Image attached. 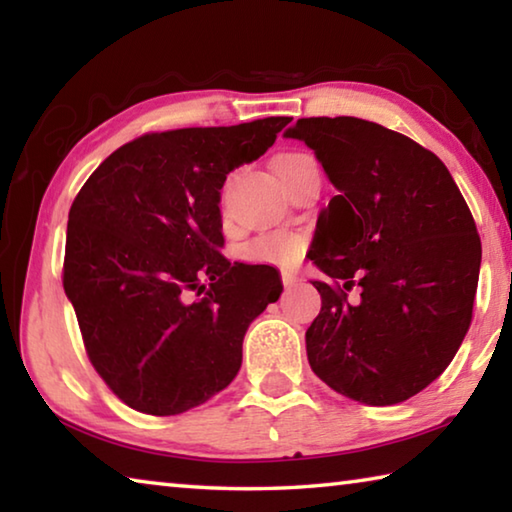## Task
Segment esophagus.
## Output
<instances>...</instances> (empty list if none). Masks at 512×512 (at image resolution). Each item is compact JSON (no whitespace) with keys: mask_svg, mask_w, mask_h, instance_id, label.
<instances>
[{"mask_svg":"<svg viewBox=\"0 0 512 512\" xmlns=\"http://www.w3.org/2000/svg\"><path fill=\"white\" fill-rule=\"evenodd\" d=\"M298 282H300L298 273H293V271H282V284H284V287L291 289V287H296Z\"/></svg>","mask_w":512,"mask_h":512,"instance_id":"1","label":"esophagus"}]
</instances>
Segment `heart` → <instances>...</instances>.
<instances>
[{
  "label": "heart",
  "mask_w": 512,
  "mask_h": 512,
  "mask_svg": "<svg viewBox=\"0 0 512 512\" xmlns=\"http://www.w3.org/2000/svg\"><path fill=\"white\" fill-rule=\"evenodd\" d=\"M305 158L302 153H289L277 162H289ZM305 253V237L291 230H268L257 235L244 246V257L253 264H271V266H291Z\"/></svg>",
  "instance_id": "1"
}]
</instances>
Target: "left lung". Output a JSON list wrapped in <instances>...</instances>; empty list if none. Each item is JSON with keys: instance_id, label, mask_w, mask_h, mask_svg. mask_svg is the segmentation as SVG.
<instances>
[{"instance_id": "8db88e82", "label": "left lung", "mask_w": 512, "mask_h": 512, "mask_svg": "<svg viewBox=\"0 0 512 512\" xmlns=\"http://www.w3.org/2000/svg\"><path fill=\"white\" fill-rule=\"evenodd\" d=\"M284 137L305 142L339 192L309 250L334 280L311 282L323 307L305 334L309 366L359 404L409 400L470 327L481 268L470 207L438 155L375 121L309 117ZM354 283L359 303L344 293Z\"/></svg>"}]
</instances>
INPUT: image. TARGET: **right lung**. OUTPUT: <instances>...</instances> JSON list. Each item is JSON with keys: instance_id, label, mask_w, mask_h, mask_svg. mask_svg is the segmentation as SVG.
I'll return each mask as SVG.
<instances>
[{"instance_id": "obj_1", "label": "right lung", "mask_w": 512, "mask_h": 512, "mask_svg": "<svg viewBox=\"0 0 512 512\" xmlns=\"http://www.w3.org/2000/svg\"><path fill=\"white\" fill-rule=\"evenodd\" d=\"M289 121L137 137L74 198L63 287L92 366L131 409L185 413L237 377L248 327L282 280L219 253L221 187Z\"/></svg>"}]
</instances>
